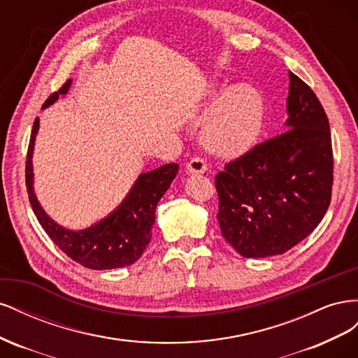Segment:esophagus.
<instances>
[{
	"label": "esophagus",
	"mask_w": 358,
	"mask_h": 358,
	"mask_svg": "<svg viewBox=\"0 0 358 358\" xmlns=\"http://www.w3.org/2000/svg\"><path fill=\"white\" fill-rule=\"evenodd\" d=\"M206 170H208V164L200 157H194L187 162V171L191 175H201Z\"/></svg>",
	"instance_id": "34e87169"
}]
</instances>
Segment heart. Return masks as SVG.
Instances as JSON below:
<instances>
[{
	"label": "heart",
	"instance_id": "heart-1",
	"mask_svg": "<svg viewBox=\"0 0 358 358\" xmlns=\"http://www.w3.org/2000/svg\"><path fill=\"white\" fill-rule=\"evenodd\" d=\"M199 122H204L203 142L213 154L227 158L241 157L254 148L262 134L263 95L248 83L231 85L224 92L216 85Z\"/></svg>",
	"mask_w": 358,
	"mask_h": 358
}]
</instances>
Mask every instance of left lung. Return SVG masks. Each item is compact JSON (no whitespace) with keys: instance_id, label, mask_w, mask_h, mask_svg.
Listing matches in <instances>:
<instances>
[{"instance_id":"1","label":"left lung","mask_w":358,"mask_h":358,"mask_svg":"<svg viewBox=\"0 0 358 358\" xmlns=\"http://www.w3.org/2000/svg\"><path fill=\"white\" fill-rule=\"evenodd\" d=\"M289 76L287 131L229 162L215 178L224 239L246 258L280 255L308 237L331 200L330 125L320 100Z\"/></svg>"}]
</instances>
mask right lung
Wrapping results in <instances>:
<instances>
[{
    "label": "right lung",
    "mask_w": 358,
    "mask_h": 358,
    "mask_svg": "<svg viewBox=\"0 0 358 358\" xmlns=\"http://www.w3.org/2000/svg\"><path fill=\"white\" fill-rule=\"evenodd\" d=\"M71 80L62 85L43 104V109L53 104L59 95H66ZM38 131V117L34 121L27 154L25 180L31 208L38 222L64 254L76 263L92 270H109L136 263L142 257L152 237L157 204L175 179L179 166L171 162L140 175L125 200L104 220L85 230H69L58 225L43 210L34 192L32 150Z\"/></svg>",
    "instance_id": "right-lung-1"
}]
</instances>
